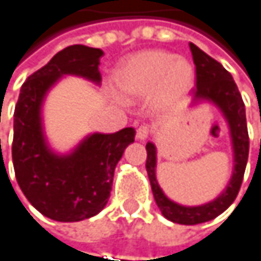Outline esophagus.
I'll list each match as a JSON object with an SVG mask.
<instances>
[{"label":"esophagus","mask_w":261,"mask_h":261,"mask_svg":"<svg viewBox=\"0 0 261 261\" xmlns=\"http://www.w3.org/2000/svg\"><path fill=\"white\" fill-rule=\"evenodd\" d=\"M150 133H151V129H150L148 125H141V126L138 128V132H136V136H138L139 141H145V139L150 136Z\"/></svg>","instance_id":"esophagus-1"}]
</instances>
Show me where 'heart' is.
<instances>
[{
  "label": "heart",
  "mask_w": 261,
  "mask_h": 261,
  "mask_svg": "<svg viewBox=\"0 0 261 261\" xmlns=\"http://www.w3.org/2000/svg\"><path fill=\"white\" fill-rule=\"evenodd\" d=\"M195 71L186 59L161 49H145L122 60L114 72L120 94L128 100L150 97L151 108L169 111L184 103Z\"/></svg>",
  "instance_id": "obj_1"
}]
</instances>
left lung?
<instances>
[{
	"label": "left lung",
	"mask_w": 261,
	"mask_h": 261,
	"mask_svg": "<svg viewBox=\"0 0 261 261\" xmlns=\"http://www.w3.org/2000/svg\"><path fill=\"white\" fill-rule=\"evenodd\" d=\"M190 50L196 71V88L193 89V105L199 102L214 103L226 119L230 132L232 151H233V172L229 184L214 201L201 206H182L167 198L156 179V147L153 142L147 144V173L151 184V192L161 214L178 224H199L221 215L235 201L243 181L248 154L249 136L246 125V110L240 91L232 75L223 68L221 63L201 50L196 44L190 43Z\"/></svg>",
	"instance_id": "obj_1"
}]
</instances>
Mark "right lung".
<instances>
[{
	"label": "right lung",
	"instance_id": "right-lung-1",
	"mask_svg": "<svg viewBox=\"0 0 261 261\" xmlns=\"http://www.w3.org/2000/svg\"><path fill=\"white\" fill-rule=\"evenodd\" d=\"M103 50L83 44L57 52L21 86L13 113L12 161L18 186L44 217L72 223L97 215L108 202L113 176L135 128L92 133L71 153L57 154L46 142L41 107L47 91L63 75H79L96 85Z\"/></svg>",
	"mask_w": 261,
	"mask_h": 261
}]
</instances>
